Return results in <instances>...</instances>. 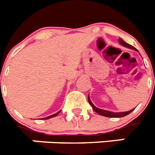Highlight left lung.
<instances>
[{
    "mask_svg": "<svg viewBox=\"0 0 155 155\" xmlns=\"http://www.w3.org/2000/svg\"><path fill=\"white\" fill-rule=\"evenodd\" d=\"M118 41H119V43L121 45L124 46V47H127V48H129V49H134V50H136V51L138 52L137 49L136 48L132 46V45H130V44L127 43L124 40L119 38V39H118ZM88 102H89V104L91 106L92 109H93L94 111L98 114L99 115H102L104 116V117H125V116L128 115L129 114H131L134 110H135V108L132 109V110H129V111H126V112H119V113H114V112H112V111H109V110H102V109H99V108H97L93 103L91 101L90 99L89 96H88Z\"/></svg>",
    "mask_w": 155,
    "mask_h": 155,
    "instance_id": "1",
    "label": "left lung"
}]
</instances>
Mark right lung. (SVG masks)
<instances>
[{"mask_svg": "<svg viewBox=\"0 0 155 155\" xmlns=\"http://www.w3.org/2000/svg\"><path fill=\"white\" fill-rule=\"evenodd\" d=\"M60 112H61V110H60V111H58V113H56L55 114H53V115H50V116H49V117H46L42 118V120H48V119H50V118H52V117H54L58 116V114H60Z\"/></svg>", "mask_w": 155, "mask_h": 155, "instance_id": "1", "label": "right lung"}]
</instances>
